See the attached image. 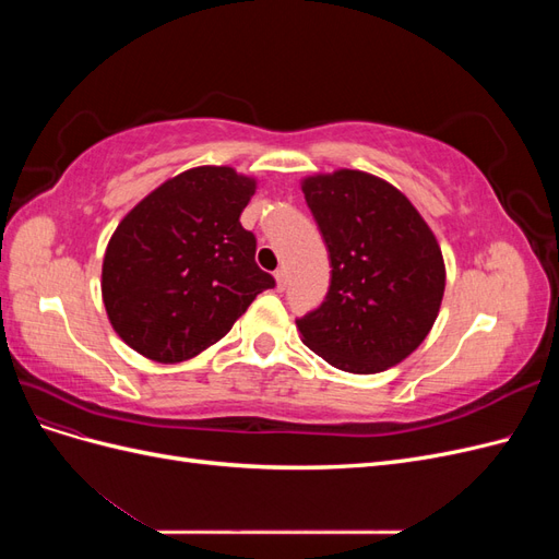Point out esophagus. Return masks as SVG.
<instances>
[{
	"label": "esophagus",
	"mask_w": 559,
	"mask_h": 559,
	"mask_svg": "<svg viewBox=\"0 0 559 559\" xmlns=\"http://www.w3.org/2000/svg\"><path fill=\"white\" fill-rule=\"evenodd\" d=\"M275 282H277V289L282 292V289H284V286H286V270H284V267L275 270Z\"/></svg>",
	"instance_id": "1"
}]
</instances>
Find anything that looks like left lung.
<instances>
[{"mask_svg":"<svg viewBox=\"0 0 559 559\" xmlns=\"http://www.w3.org/2000/svg\"><path fill=\"white\" fill-rule=\"evenodd\" d=\"M300 189L331 257L326 300L296 321L300 341L345 373H382L425 343L441 312V245L413 202L376 175L341 167Z\"/></svg>","mask_w":559,"mask_h":559,"instance_id":"8db88e82","label":"left lung"}]
</instances>
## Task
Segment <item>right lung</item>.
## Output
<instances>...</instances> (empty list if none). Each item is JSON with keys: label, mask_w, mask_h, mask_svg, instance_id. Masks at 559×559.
Listing matches in <instances>:
<instances>
[{"label": "right lung", "mask_w": 559, "mask_h": 559, "mask_svg": "<svg viewBox=\"0 0 559 559\" xmlns=\"http://www.w3.org/2000/svg\"><path fill=\"white\" fill-rule=\"evenodd\" d=\"M257 179L200 165L163 181L116 226L103 261V302L121 341L158 364L198 357L275 286L257 265L240 214Z\"/></svg>", "instance_id": "1"}]
</instances>
